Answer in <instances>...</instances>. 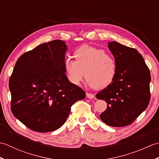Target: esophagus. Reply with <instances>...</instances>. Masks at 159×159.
I'll return each mask as SVG.
<instances>
[{"mask_svg": "<svg viewBox=\"0 0 159 159\" xmlns=\"http://www.w3.org/2000/svg\"><path fill=\"white\" fill-rule=\"evenodd\" d=\"M86 96L88 98H93L95 96L93 95L92 93H86Z\"/></svg>", "mask_w": 159, "mask_h": 159, "instance_id": "obj_1", "label": "esophagus"}]
</instances>
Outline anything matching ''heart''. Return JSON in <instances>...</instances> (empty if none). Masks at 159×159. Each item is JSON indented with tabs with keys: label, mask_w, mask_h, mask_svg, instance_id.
Returning a JSON list of instances; mask_svg holds the SVG:
<instances>
[{
	"label": "heart",
	"mask_w": 159,
	"mask_h": 159,
	"mask_svg": "<svg viewBox=\"0 0 159 159\" xmlns=\"http://www.w3.org/2000/svg\"><path fill=\"white\" fill-rule=\"evenodd\" d=\"M76 60L67 58L64 66L67 78L74 85H79L85 76L87 85L97 89L106 88L116 76L117 66L112 55L103 49L83 46L74 52Z\"/></svg>",
	"instance_id": "1"
}]
</instances>
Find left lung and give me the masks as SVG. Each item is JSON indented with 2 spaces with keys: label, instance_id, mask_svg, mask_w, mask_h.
<instances>
[{
  "label": "left lung",
  "instance_id": "8db88e82",
  "mask_svg": "<svg viewBox=\"0 0 159 159\" xmlns=\"http://www.w3.org/2000/svg\"><path fill=\"white\" fill-rule=\"evenodd\" d=\"M108 47L116 60L117 74L111 85L96 96L107 103L100 116L103 122L122 127L133 123L149 104L150 72L136 49L117 42H109Z\"/></svg>",
  "mask_w": 159,
  "mask_h": 159
}]
</instances>
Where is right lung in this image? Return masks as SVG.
I'll return each mask as SVG.
<instances>
[{"instance_id":"1","label":"right lung","mask_w":159,"mask_h":159,"mask_svg":"<svg viewBox=\"0 0 159 159\" xmlns=\"http://www.w3.org/2000/svg\"><path fill=\"white\" fill-rule=\"evenodd\" d=\"M62 40L43 43L19 57L10 76L11 110L32 130L54 131L66 122L71 107L85 92L69 81Z\"/></svg>"}]
</instances>
